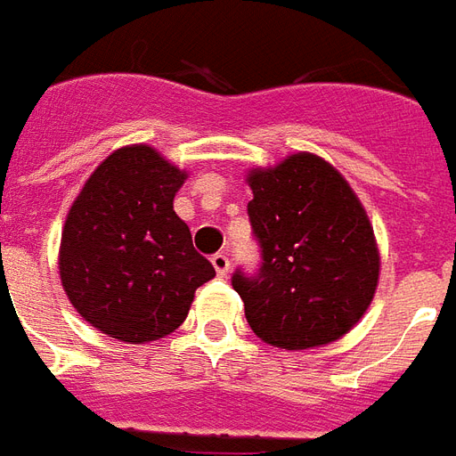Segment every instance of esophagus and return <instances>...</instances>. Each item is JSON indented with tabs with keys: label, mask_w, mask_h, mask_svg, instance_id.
Returning a JSON list of instances; mask_svg holds the SVG:
<instances>
[{
	"label": "esophagus",
	"mask_w": 456,
	"mask_h": 456,
	"mask_svg": "<svg viewBox=\"0 0 456 456\" xmlns=\"http://www.w3.org/2000/svg\"><path fill=\"white\" fill-rule=\"evenodd\" d=\"M211 265H214L218 277H225V274L231 272V260H228V255H225V252H216L214 257H211Z\"/></svg>",
	"instance_id": "34e87169"
}]
</instances>
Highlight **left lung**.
I'll return each mask as SVG.
<instances>
[{"instance_id":"left-lung-1","label":"left lung","mask_w":456,"mask_h":456,"mask_svg":"<svg viewBox=\"0 0 456 456\" xmlns=\"http://www.w3.org/2000/svg\"><path fill=\"white\" fill-rule=\"evenodd\" d=\"M248 182L262 262L231 277L248 323L281 350L338 340L377 291V242L360 199L338 169L308 152L257 169Z\"/></svg>"}]
</instances>
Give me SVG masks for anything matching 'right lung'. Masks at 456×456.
<instances>
[{"label":"right lung","instance_id":"1","mask_svg":"<svg viewBox=\"0 0 456 456\" xmlns=\"http://www.w3.org/2000/svg\"><path fill=\"white\" fill-rule=\"evenodd\" d=\"M184 182L148 145L111 152L72 204L60 277L77 314L123 342H151L184 323L194 291L216 269L175 214Z\"/></svg>","mask_w":456,"mask_h":456}]
</instances>
